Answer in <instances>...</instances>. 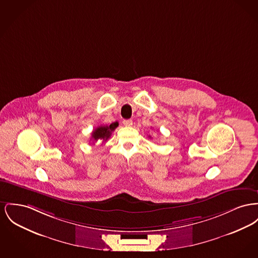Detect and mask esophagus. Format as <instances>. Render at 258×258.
<instances>
[{
    "label": "esophagus",
    "mask_w": 258,
    "mask_h": 258,
    "mask_svg": "<svg viewBox=\"0 0 258 258\" xmlns=\"http://www.w3.org/2000/svg\"><path fill=\"white\" fill-rule=\"evenodd\" d=\"M124 126H132L133 125V120H123L122 121Z\"/></svg>",
    "instance_id": "obj_1"
}]
</instances>
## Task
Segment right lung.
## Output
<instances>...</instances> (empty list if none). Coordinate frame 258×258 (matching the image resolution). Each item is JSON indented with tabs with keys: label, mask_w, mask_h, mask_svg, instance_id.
<instances>
[{
	"label": "right lung",
	"mask_w": 258,
	"mask_h": 258,
	"mask_svg": "<svg viewBox=\"0 0 258 258\" xmlns=\"http://www.w3.org/2000/svg\"><path fill=\"white\" fill-rule=\"evenodd\" d=\"M117 126H118L117 121L111 123L110 125H100L92 132L91 139H93V141H97V140L106 141L107 139L111 137L112 132H114Z\"/></svg>",
	"instance_id": "right-lung-1"
}]
</instances>
